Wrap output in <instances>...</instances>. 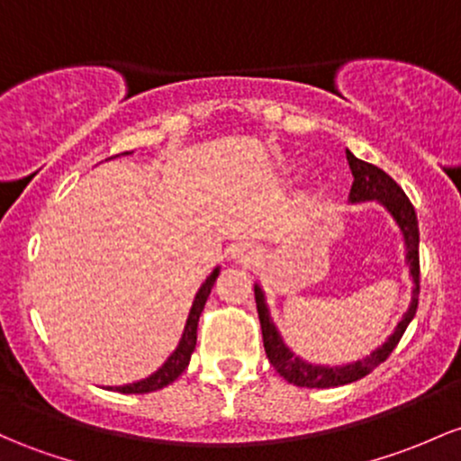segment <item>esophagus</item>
<instances>
[{
	"label": "esophagus",
	"mask_w": 461,
	"mask_h": 461,
	"mask_svg": "<svg viewBox=\"0 0 461 461\" xmlns=\"http://www.w3.org/2000/svg\"><path fill=\"white\" fill-rule=\"evenodd\" d=\"M231 256H234V260L242 262V265H254L258 258H260V249L251 245V242H240V245L234 247Z\"/></svg>",
	"instance_id": "34e87169"
}]
</instances>
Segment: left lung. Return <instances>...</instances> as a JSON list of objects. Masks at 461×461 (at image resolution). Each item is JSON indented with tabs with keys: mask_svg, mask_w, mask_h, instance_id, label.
I'll return each mask as SVG.
<instances>
[{
	"mask_svg": "<svg viewBox=\"0 0 461 461\" xmlns=\"http://www.w3.org/2000/svg\"><path fill=\"white\" fill-rule=\"evenodd\" d=\"M348 164H350L352 170V190H350V201L352 203H361V201H378L381 205H385V210L393 216V221L401 227L404 236V245H407V265L409 271H411L413 277V300L411 306H409L407 315L402 317V321L398 323L396 332L383 343L378 350H374L370 357L361 358V361L350 363V366H312V363L302 361L300 357H295L282 341L280 332L273 326L269 317V308L265 304V293H262L260 286H254L256 293V306H258V317H260V328H262V341H265V352L269 357V363L276 367V372L280 374L282 378L297 387H339L348 385V383L358 381V378L367 376L374 367L381 366L383 361H387L389 354L393 352V348L398 346L401 337L407 330V326L411 323L413 315H416L418 308V291H420V231H418V219L416 210H413L411 201L407 199L401 185L389 176L385 170H381L378 166L367 164V161L354 157L350 150H346Z\"/></svg>",
	"mask_w": 461,
	"mask_h": 461,
	"instance_id": "8db88e82",
	"label": "left lung"
}]
</instances>
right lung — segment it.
Wrapping results in <instances>:
<instances>
[{
  "mask_svg": "<svg viewBox=\"0 0 461 461\" xmlns=\"http://www.w3.org/2000/svg\"><path fill=\"white\" fill-rule=\"evenodd\" d=\"M124 155H129V153H124ZM216 277H219V269L212 271V276L207 277V280L203 282V286H201L199 293H196L194 304H192V308H190L188 321H185L184 337H181L176 350L168 357V361H166L164 366H161L155 374H150L149 378H144V381L131 383V385H122V387H115L120 393L157 392V389L170 385V383L176 381V378H179L181 374L185 372V367H188V363H190L192 352H194V346H196V326H199V317H201V312H203L207 295H210L212 286H214V282H216Z\"/></svg>",
  "mask_w": 461,
  "mask_h": 461,
  "instance_id": "obj_1",
  "label": "right lung"
}]
</instances>
